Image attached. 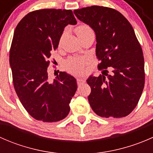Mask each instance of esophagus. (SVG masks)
I'll return each instance as SVG.
<instances>
[{
  "mask_svg": "<svg viewBox=\"0 0 153 153\" xmlns=\"http://www.w3.org/2000/svg\"><path fill=\"white\" fill-rule=\"evenodd\" d=\"M85 82V80L84 78H77V84H83V83Z\"/></svg>",
  "mask_w": 153,
  "mask_h": 153,
  "instance_id": "1",
  "label": "esophagus"
}]
</instances>
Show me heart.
Listing matches in <instances>:
<instances>
[{
    "label": "heart",
    "mask_w": 153,
    "mask_h": 153,
    "mask_svg": "<svg viewBox=\"0 0 153 153\" xmlns=\"http://www.w3.org/2000/svg\"><path fill=\"white\" fill-rule=\"evenodd\" d=\"M93 32L92 29L87 25H80L75 29L77 36L80 37L89 32ZM86 64V60L82 58H72L66 62L65 67L69 72L73 74L81 73L84 70V66Z\"/></svg>",
    "instance_id": "b5f03b06"
}]
</instances>
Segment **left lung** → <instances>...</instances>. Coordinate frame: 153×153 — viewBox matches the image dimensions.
Returning a JSON list of instances; mask_svg holds the SVG:
<instances>
[{
  "label": "left lung",
  "instance_id": "1",
  "mask_svg": "<svg viewBox=\"0 0 153 153\" xmlns=\"http://www.w3.org/2000/svg\"><path fill=\"white\" fill-rule=\"evenodd\" d=\"M74 14L96 37L95 53L102 75L86 80L92 110L105 118L126 116L138 104L145 81L142 49L132 25L122 14L108 7L92 6ZM108 67L112 69L109 74Z\"/></svg>",
  "mask_w": 153,
  "mask_h": 153
}]
</instances>
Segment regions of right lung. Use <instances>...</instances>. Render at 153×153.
I'll return each instance as SVG.
<instances>
[{"label": "right lung", "instance_id": "add662e5", "mask_svg": "<svg viewBox=\"0 0 153 153\" xmlns=\"http://www.w3.org/2000/svg\"><path fill=\"white\" fill-rule=\"evenodd\" d=\"M76 24L72 10L44 9L27 14L14 32L10 52L14 87L26 110L38 121H59L70 110L76 79L60 72L51 81L47 67L64 28Z\"/></svg>", "mask_w": 153, "mask_h": 153}]
</instances>
